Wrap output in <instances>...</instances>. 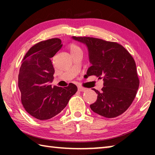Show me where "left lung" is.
Here are the masks:
<instances>
[{
	"mask_svg": "<svg viewBox=\"0 0 155 155\" xmlns=\"http://www.w3.org/2000/svg\"><path fill=\"white\" fill-rule=\"evenodd\" d=\"M61 41L52 38L40 41L28 50L23 58L18 74L21 101L26 111L35 118H52L64 109L77 92V87L52 85L54 69L51 59L61 49Z\"/></svg>",
	"mask_w": 155,
	"mask_h": 155,
	"instance_id": "obj_1",
	"label": "left lung"
}]
</instances>
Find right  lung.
<instances>
[{"mask_svg":"<svg viewBox=\"0 0 155 155\" xmlns=\"http://www.w3.org/2000/svg\"><path fill=\"white\" fill-rule=\"evenodd\" d=\"M78 40L88 47L92 65L87 75L104 81L101 91H95L98 96L91 109L108 118L122 114L133 103L140 85L134 59L116 42L90 37H81Z\"/></svg>","mask_w":155,"mask_h":155,"instance_id":"1","label":"right lung"}]
</instances>
